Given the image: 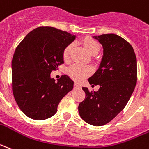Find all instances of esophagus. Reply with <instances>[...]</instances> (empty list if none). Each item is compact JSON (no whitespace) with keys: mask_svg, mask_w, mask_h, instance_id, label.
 I'll use <instances>...</instances> for the list:
<instances>
[{"mask_svg":"<svg viewBox=\"0 0 149 149\" xmlns=\"http://www.w3.org/2000/svg\"><path fill=\"white\" fill-rule=\"evenodd\" d=\"M74 88H81V84H79L78 83L75 82L74 84Z\"/></svg>","mask_w":149,"mask_h":149,"instance_id":"esophagus-1","label":"esophagus"}]
</instances>
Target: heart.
Masks as SVG:
<instances>
[{"label":"heart","instance_id":"1","mask_svg":"<svg viewBox=\"0 0 149 149\" xmlns=\"http://www.w3.org/2000/svg\"><path fill=\"white\" fill-rule=\"evenodd\" d=\"M83 44L84 47L90 54L95 55L100 50V44L96 40L91 38H85L83 40ZM73 48V44H68L63 51V59L65 60H68L70 58V54ZM92 72V69L89 66L80 65H74L68 70V74L70 77L74 81H80L83 80L85 77L89 75Z\"/></svg>","mask_w":149,"mask_h":149}]
</instances>
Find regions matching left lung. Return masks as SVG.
I'll return each instance as SVG.
<instances>
[{
  "label": "left lung",
  "instance_id": "1",
  "mask_svg": "<svg viewBox=\"0 0 149 149\" xmlns=\"http://www.w3.org/2000/svg\"><path fill=\"white\" fill-rule=\"evenodd\" d=\"M103 47L100 67L88 79L100 85L98 91L83 87L86 96L78 105L81 118L87 124L102 126L118 115L127 104L137 81V62L133 48L114 34L94 36Z\"/></svg>",
  "mask_w": 149,
  "mask_h": 149
}]
</instances>
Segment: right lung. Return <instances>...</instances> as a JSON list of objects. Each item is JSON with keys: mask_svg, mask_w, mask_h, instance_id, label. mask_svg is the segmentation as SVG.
<instances>
[{"mask_svg": "<svg viewBox=\"0 0 149 149\" xmlns=\"http://www.w3.org/2000/svg\"><path fill=\"white\" fill-rule=\"evenodd\" d=\"M75 35L53 27H38L17 46L12 60V89L21 111L37 120L53 116L74 82L62 75L55 82L52 71L64 63L63 51Z\"/></svg>", "mask_w": 149, "mask_h": 149, "instance_id": "right-lung-1", "label": "right lung"}]
</instances>
